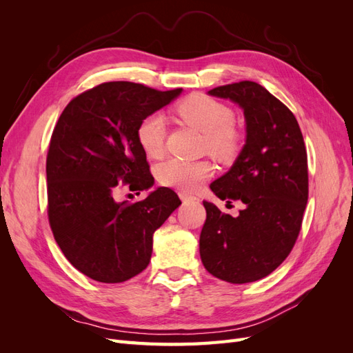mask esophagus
I'll list each match as a JSON object with an SVG mask.
<instances>
[{
	"label": "esophagus",
	"instance_id": "34e87169",
	"mask_svg": "<svg viewBox=\"0 0 353 353\" xmlns=\"http://www.w3.org/2000/svg\"><path fill=\"white\" fill-rule=\"evenodd\" d=\"M178 196H179V199L183 200V201H191V200H196V197H194V196H191V194H188L187 191H179Z\"/></svg>",
	"mask_w": 353,
	"mask_h": 353
}]
</instances>
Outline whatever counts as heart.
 Here are the masks:
<instances>
[{"mask_svg":"<svg viewBox=\"0 0 353 353\" xmlns=\"http://www.w3.org/2000/svg\"><path fill=\"white\" fill-rule=\"evenodd\" d=\"M175 113L190 126L197 128L206 137V150L213 156L228 160L240 150L241 135L234 126L236 113L228 104L203 94H193L175 105ZM137 141L152 159L160 157L165 148L166 122L162 113L144 116L137 126ZM213 166L208 160H185L172 157L156 168L159 183L165 187L194 191L212 175Z\"/></svg>","mask_w":353,"mask_h":353,"instance_id":"b5f03b06","label":"heart"}]
</instances>
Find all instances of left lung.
I'll return each mask as SVG.
<instances>
[{
    "label": "left lung",
    "mask_w": 353,
    "mask_h": 353,
    "mask_svg": "<svg viewBox=\"0 0 353 353\" xmlns=\"http://www.w3.org/2000/svg\"><path fill=\"white\" fill-rule=\"evenodd\" d=\"M209 94L244 110L248 140L232 168L210 184L221 200H240L244 209L232 218L203 201L200 258L219 280L258 281L284 262L302 228L309 193L303 135L290 109L259 83L241 81Z\"/></svg>",
    "instance_id": "left-lung-1"
}]
</instances>
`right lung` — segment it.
Returning <instances> with one entry per match:
<instances>
[{"label":"right lung","instance_id":"1","mask_svg":"<svg viewBox=\"0 0 353 353\" xmlns=\"http://www.w3.org/2000/svg\"><path fill=\"white\" fill-rule=\"evenodd\" d=\"M181 91L104 82L70 100L54 126L47 154L48 222L66 259L95 281L123 283L145 270L154 231L181 205L166 187L134 203L113 199L121 187L140 194L153 185L137 126Z\"/></svg>","mask_w":353,"mask_h":353}]
</instances>
